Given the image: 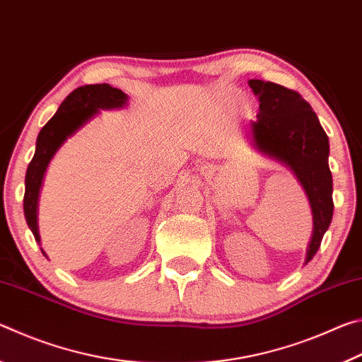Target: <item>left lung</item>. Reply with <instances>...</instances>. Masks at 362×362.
Here are the masks:
<instances>
[{
	"label": "left lung",
	"instance_id": "obj_1",
	"mask_svg": "<svg viewBox=\"0 0 362 362\" xmlns=\"http://www.w3.org/2000/svg\"><path fill=\"white\" fill-rule=\"evenodd\" d=\"M249 86L260 102L257 121L250 122L254 146L289 168L308 196L313 212V235L305 260L308 263L334 214L327 134L310 103L296 90L262 79H250Z\"/></svg>",
	"mask_w": 362,
	"mask_h": 362
}]
</instances>
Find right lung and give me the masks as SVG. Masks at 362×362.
<instances>
[{
	"label": "right lung",
	"instance_id": "1",
	"mask_svg": "<svg viewBox=\"0 0 362 362\" xmlns=\"http://www.w3.org/2000/svg\"><path fill=\"white\" fill-rule=\"evenodd\" d=\"M127 103V95L121 89L110 84H88L73 90L59 107L56 115L49 119L36 139V150L25 174V194L23 212L36 241H41L38 233V196L46 169L52 156L66 139L79 127L99 113V110L122 108ZM42 250V249H41ZM45 254V250H42ZM46 255V254H45Z\"/></svg>",
	"mask_w": 362,
	"mask_h": 362
}]
</instances>
